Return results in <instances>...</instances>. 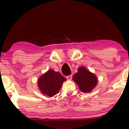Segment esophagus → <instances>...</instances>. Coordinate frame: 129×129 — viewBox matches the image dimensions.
<instances>
[{
    "label": "esophagus",
    "instance_id": "34e87169",
    "mask_svg": "<svg viewBox=\"0 0 129 129\" xmlns=\"http://www.w3.org/2000/svg\"><path fill=\"white\" fill-rule=\"evenodd\" d=\"M72 77H73V76H72V75H69V76H67V77H66V78L69 80H71V79H72Z\"/></svg>",
    "mask_w": 129,
    "mask_h": 129
}]
</instances>
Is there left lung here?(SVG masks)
<instances>
[{
	"label": "left lung",
	"mask_w": 129,
	"mask_h": 129,
	"mask_svg": "<svg viewBox=\"0 0 129 129\" xmlns=\"http://www.w3.org/2000/svg\"><path fill=\"white\" fill-rule=\"evenodd\" d=\"M78 71V73L73 76L74 82L76 83L83 93L91 92L98 84V79L97 76L84 67H79Z\"/></svg>",
	"instance_id": "left-lung-1"
}]
</instances>
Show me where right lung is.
Returning <instances> with one entry per match:
<instances>
[{"label": "right lung", "mask_w": 129, "mask_h": 129, "mask_svg": "<svg viewBox=\"0 0 129 129\" xmlns=\"http://www.w3.org/2000/svg\"><path fill=\"white\" fill-rule=\"evenodd\" d=\"M66 80L59 72L49 70L40 76L37 85L42 94L49 97H53L59 93L63 83Z\"/></svg>", "instance_id": "obj_1"}]
</instances>
